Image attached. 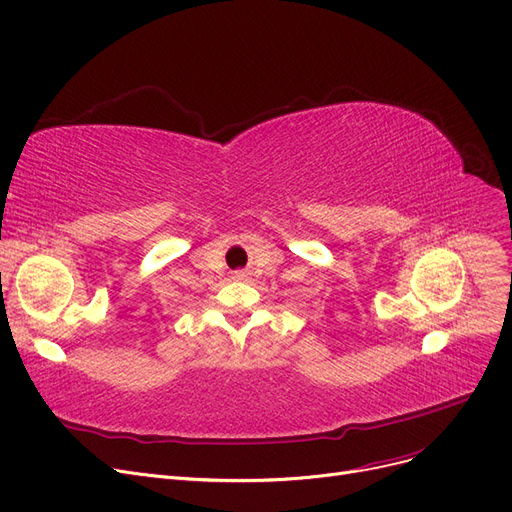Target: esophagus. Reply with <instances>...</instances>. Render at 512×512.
Instances as JSON below:
<instances>
[{
  "instance_id": "34e87169",
  "label": "esophagus",
  "mask_w": 512,
  "mask_h": 512,
  "mask_svg": "<svg viewBox=\"0 0 512 512\" xmlns=\"http://www.w3.org/2000/svg\"><path fill=\"white\" fill-rule=\"evenodd\" d=\"M233 277H235V279H248V273H245V271H235Z\"/></svg>"
}]
</instances>
